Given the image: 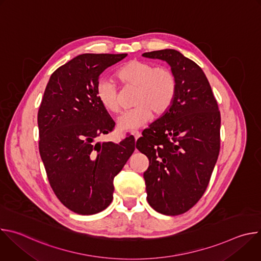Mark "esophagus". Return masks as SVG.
Here are the masks:
<instances>
[{
    "label": "esophagus",
    "mask_w": 261,
    "mask_h": 261,
    "mask_svg": "<svg viewBox=\"0 0 261 261\" xmlns=\"http://www.w3.org/2000/svg\"><path fill=\"white\" fill-rule=\"evenodd\" d=\"M132 135L134 136V138H135V139H138V138L140 137V135H141V134H140V132H139V131H133V132H132Z\"/></svg>",
    "instance_id": "34e87169"
}]
</instances>
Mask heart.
I'll return each mask as SVG.
<instances>
[{
	"mask_svg": "<svg viewBox=\"0 0 261 261\" xmlns=\"http://www.w3.org/2000/svg\"><path fill=\"white\" fill-rule=\"evenodd\" d=\"M116 75L124 87L136 88L133 99L135 106L118 119V127L122 131H133L142 127L151 119L152 111L157 116L163 115L175 99L177 81L168 67H156L150 62L131 60L117 70ZM96 95L106 111L119 113V87L113 80L100 79L96 86Z\"/></svg>",
	"mask_w": 261,
	"mask_h": 261,
	"instance_id": "b5f03b06",
	"label": "heart"
}]
</instances>
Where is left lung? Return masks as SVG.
Returning <instances> with one entry per match:
<instances>
[{
  "mask_svg": "<svg viewBox=\"0 0 261 261\" xmlns=\"http://www.w3.org/2000/svg\"><path fill=\"white\" fill-rule=\"evenodd\" d=\"M142 56L166 61L177 81L170 108L136 141L150 161L143 173L147 202L158 213L176 216L193 207L206 190L220 152V110L195 62L174 49Z\"/></svg>",
  "mask_w": 261,
  "mask_h": 261,
  "instance_id": "1",
  "label": "left lung"
}]
</instances>
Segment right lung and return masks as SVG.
Returning <instances> with one entry per match:
<instances>
[{"label": "right lung", "mask_w": 261, "mask_h": 261, "mask_svg": "<svg viewBox=\"0 0 261 261\" xmlns=\"http://www.w3.org/2000/svg\"><path fill=\"white\" fill-rule=\"evenodd\" d=\"M127 54H84L59 67L38 110L39 152L59 200L80 215H93L113 201L114 178L135 150L134 137L120 143L96 141L115 123L100 104V74Z\"/></svg>", "instance_id": "obj_1"}]
</instances>
